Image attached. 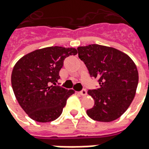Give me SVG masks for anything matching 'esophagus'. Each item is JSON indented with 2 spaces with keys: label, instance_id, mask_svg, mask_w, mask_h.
Listing matches in <instances>:
<instances>
[{
  "label": "esophagus",
  "instance_id": "1",
  "mask_svg": "<svg viewBox=\"0 0 149 149\" xmlns=\"http://www.w3.org/2000/svg\"><path fill=\"white\" fill-rule=\"evenodd\" d=\"M77 93L79 94V95H81V96H83V97H84V96H86V95H87V92H86L85 89H83V90L81 91V92H78Z\"/></svg>",
  "mask_w": 149,
  "mask_h": 149
}]
</instances>
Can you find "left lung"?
<instances>
[{"label": "left lung", "mask_w": 149, "mask_h": 149, "mask_svg": "<svg viewBox=\"0 0 149 149\" xmlns=\"http://www.w3.org/2000/svg\"><path fill=\"white\" fill-rule=\"evenodd\" d=\"M77 51L91 77L99 79V88L88 91L95 101L88 116L100 122L115 120L134 99L139 81L136 65L126 53L112 47L94 44L78 47Z\"/></svg>", "instance_id": "1"}]
</instances>
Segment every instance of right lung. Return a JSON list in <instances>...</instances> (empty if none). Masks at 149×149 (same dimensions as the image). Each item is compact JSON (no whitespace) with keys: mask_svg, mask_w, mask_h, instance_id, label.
<instances>
[{"mask_svg":"<svg viewBox=\"0 0 149 149\" xmlns=\"http://www.w3.org/2000/svg\"><path fill=\"white\" fill-rule=\"evenodd\" d=\"M77 53L74 48L52 46L29 52L16 63L12 87L19 104L31 119L46 123L61 116L74 91L56 85L59 72L64 60Z\"/></svg>","mask_w":149,"mask_h":149,"instance_id":"right-lung-1","label":"right lung"}]
</instances>
